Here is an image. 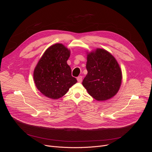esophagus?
I'll return each mask as SVG.
<instances>
[{"label":"esophagus","instance_id":"obj_1","mask_svg":"<svg viewBox=\"0 0 152 152\" xmlns=\"http://www.w3.org/2000/svg\"><path fill=\"white\" fill-rule=\"evenodd\" d=\"M77 80L79 82H82V76H79L77 77Z\"/></svg>","mask_w":152,"mask_h":152}]
</instances>
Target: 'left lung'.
<instances>
[{"mask_svg": "<svg viewBox=\"0 0 152 152\" xmlns=\"http://www.w3.org/2000/svg\"><path fill=\"white\" fill-rule=\"evenodd\" d=\"M88 73L82 85L88 94L99 101L109 99L118 92L122 75L115 58L104 49H97L87 56Z\"/></svg>", "mask_w": 152, "mask_h": 152, "instance_id": "obj_1", "label": "left lung"}]
</instances>
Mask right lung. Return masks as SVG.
<instances>
[{
  "label": "right lung",
  "instance_id": "1",
  "mask_svg": "<svg viewBox=\"0 0 152 152\" xmlns=\"http://www.w3.org/2000/svg\"><path fill=\"white\" fill-rule=\"evenodd\" d=\"M69 56L70 50L62 44L50 46L43 54L34 72L37 88L43 95L59 99L77 82L67 63Z\"/></svg>",
  "mask_w": 152,
  "mask_h": 152
}]
</instances>
